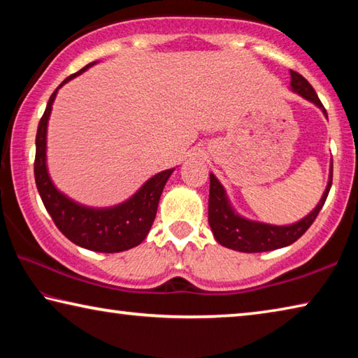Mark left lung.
I'll use <instances>...</instances> for the list:
<instances>
[{"label":"left lung","instance_id":"left-lung-1","mask_svg":"<svg viewBox=\"0 0 358 358\" xmlns=\"http://www.w3.org/2000/svg\"><path fill=\"white\" fill-rule=\"evenodd\" d=\"M290 90L294 93L300 94L301 98L308 99L313 104H316L322 113L327 117V110L319 101L316 92L306 80L305 77L300 76L299 72L290 71ZM333 178V162L330 164L329 183H327L325 191L320 197L319 203L316 205L310 215L301 217L300 221L287 226H273V224H265L259 221H251L246 217L240 216L234 210L230 203L226 189L220 183L213 173H210V197H208V224L216 241L229 250L240 251V252H265L280 250V248L292 245L294 241L299 240L303 234L310 229L311 224L316 220L319 211L322 210L325 199L329 196Z\"/></svg>","mask_w":358,"mask_h":358}]
</instances>
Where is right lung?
<instances>
[{
  "label": "right lung",
  "mask_w": 358,
  "mask_h": 358,
  "mask_svg": "<svg viewBox=\"0 0 358 358\" xmlns=\"http://www.w3.org/2000/svg\"><path fill=\"white\" fill-rule=\"evenodd\" d=\"M96 62L85 66L52 93L47 102L36 134L34 180L39 196L55 226L72 243L96 252H120L141 245L147 237L156 217L161 194L175 169L156 173L128 201L107 208H93L77 203L57 189L47 171V124L58 90L78 74L92 68Z\"/></svg>",
  "instance_id": "add662e5"
}]
</instances>
